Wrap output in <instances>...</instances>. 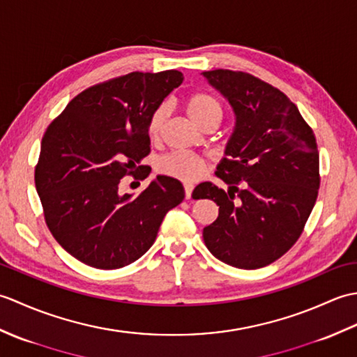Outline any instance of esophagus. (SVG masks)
Returning a JSON list of instances; mask_svg holds the SVG:
<instances>
[{
  "label": "esophagus",
  "mask_w": 357,
  "mask_h": 357,
  "mask_svg": "<svg viewBox=\"0 0 357 357\" xmlns=\"http://www.w3.org/2000/svg\"><path fill=\"white\" fill-rule=\"evenodd\" d=\"M184 190H185V199H190L192 192H193V185L192 184H184Z\"/></svg>",
  "instance_id": "1"
}]
</instances>
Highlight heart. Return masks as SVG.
Returning <instances> with one entry per match:
<instances>
[{
    "label": "heart",
    "instance_id": "obj_1",
    "mask_svg": "<svg viewBox=\"0 0 357 357\" xmlns=\"http://www.w3.org/2000/svg\"><path fill=\"white\" fill-rule=\"evenodd\" d=\"M187 115L193 121V124L204 128L208 124H219L222 119V107L215 96L208 93H193L188 96L185 102ZM170 113L169 102H161L151 112L147 124V132L151 139H156L161 133L167 118ZM156 170L174 179L184 181V183H193L199 179L206 172V162L198 156H193L185 151H172L158 159Z\"/></svg>",
    "mask_w": 357,
    "mask_h": 357
}]
</instances>
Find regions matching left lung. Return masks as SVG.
<instances>
[{
    "label": "left lung",
    "instance_id": "8db88e82",
    "mask_svg": "<svg viewBox=\"0 0 357 357\" xmlns=\"http://www.w3.org/2000/svg\"><path fill=\"white\" fill-rule=\"evenodd\" d=\"M204 78L234 112V128L211 183L195 199H211L219 216L202 231L210 253L231 267L275 262L301 236L319 190L314 133L288 98L244 72L210 70Z\"/></svg>",
    "mask_w": 357,
    "mask_h": 357
}]
</instances>
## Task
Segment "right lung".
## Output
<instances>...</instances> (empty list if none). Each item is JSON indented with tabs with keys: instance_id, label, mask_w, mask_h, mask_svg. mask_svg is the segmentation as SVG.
<instances>
[{
	"instance_id": "add662e5",
	"label": "right lung",
	"mask_w": 357,
	"mask_h": 357,
	"mask_svg": "<svg viewBox=\"0 0 357 357\" xmlns=\"http://www.w3.org/2000/svg\"><path fill=\"white\" fill-rule=\"evenodd\" d=\"M183 81L178 70L109 79L75 96L45 130L36 192L53 238L78 261L100 270L135 262L183 202V184L165 174L136 198L118 187L127 174L139 176L133 170L150 153L151 112Z\"/></svg>"
}]
</instances>
